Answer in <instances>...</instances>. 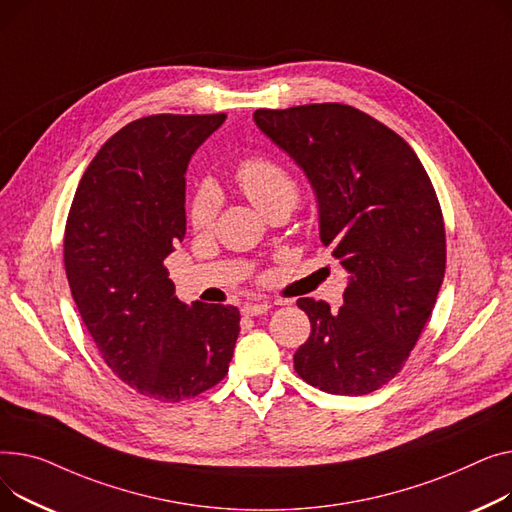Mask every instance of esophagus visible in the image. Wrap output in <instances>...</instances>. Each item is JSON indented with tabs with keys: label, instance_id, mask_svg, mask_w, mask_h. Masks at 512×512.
Masks as SVG:
<instances>
[{
	"label": "esophagus",
	"instance_id": "34e87169",
	"mask_svg": "<svg viewBox=\"0 0 512 512\" xmlns=\"http://www.w3.org/2000/svg\"><path fill=\"white\" fill-rule=\"evenodd\" d=\"M268 310H270V304H268V302L242 306V314H244V316H260V314H264V312H268Z\"/></svg>",
	"mask_w": 512,
	"mask_h": 512
}]
</instances>
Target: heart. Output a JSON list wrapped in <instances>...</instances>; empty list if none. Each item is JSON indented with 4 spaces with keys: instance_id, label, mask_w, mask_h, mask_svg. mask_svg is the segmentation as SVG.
I'll return each mask as SVG.
<instances>
[{
    "instance_id": "heart-1",
    "label": "heart",
    "mask_w": 512,
    "mask_h": 512,
    "mask_svg": "<svg viewBox=\"0 0 512 512\" xmlns=\"http://www.w3.org/2000/svg\"><path fill=\"white\" fill-rule=\"evenodd\" d=\"M235 179L250 202L268 213L277 204H295L297 184L291 173L268 157L244 159L235 169ZM219 210V196L210 186H200L190 204V225L194 231H208L215 225Z\"/></svg>"
}]
</instances>
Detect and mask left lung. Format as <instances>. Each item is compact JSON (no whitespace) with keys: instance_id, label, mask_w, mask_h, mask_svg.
Listing matches in <instances>:
<instances>
[{"instance_id":"1","label":"left lung","mask_w":512,"mask_h":512,"mask_svg":"<svg viewBox=\"0 0 512 512\" xmlns=\"http://www.w3.org/2000/svg\"><path fill=\"white\" fill-rule=\"evenodd\" d=\"M254 122L306 173L322 244L349 273L339 310L297 299L312 333L295 372L330 395L374 393L401 372L444 279L434 186L413 148L355 107L258 109Z\"/></svg>"}]
</instances>
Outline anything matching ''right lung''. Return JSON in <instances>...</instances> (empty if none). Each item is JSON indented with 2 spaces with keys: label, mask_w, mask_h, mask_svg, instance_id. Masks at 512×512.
<instances>
[{
  "label": "right lung",
  "mask_w": 512,
  "mask_h": 512,
  "mask_svg": "<svg viewBox=\"0 0 512 512\" xmlns=\"http://www.w3.org/2000/svg\"><path fill=\"white\" fill-rule=\"evenodd\" d=\"M148 115L86 167L66 223L76 308L105 364L140 395L177 403L219 384L239 335L235 306L179 302L165 258L186 235V169L223 122Z\"/></svg>",
  "instance_id": "1"
}]
</instances>
